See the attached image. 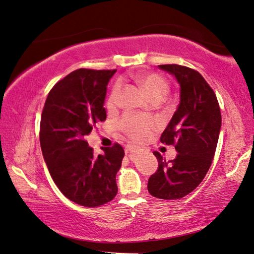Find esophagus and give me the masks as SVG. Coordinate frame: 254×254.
I'll list each match as a JSON object with an SVG mask.
<instances>
[{"instance_id": "obj_1", "label": "esophagus", "mask_w": 254, "mask_h": 254, "mask_svg": "<svg viewBox=\"0 0 254 254\" xmlns=\"http://www.w3.org/2000/svg\"><path fill=\"white\" fill-rule=\"evenodd\" d=\"M133 150H135V146H133V145H127V146H126V153L127 154L133 152Z\"/></svg>"}]
</instances>
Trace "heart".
<instances>
[{
    "label": "heart",
    "mask_w": 254,
    "mask_h": 254,
    "mask_svg": "<svg viewBox=\"0 0 254 254\" xmlns=\"http://www.w3.org/2000/svg\"><path fill=\"white\" fill-rule=\"evenodd\" d=\"M139 85L146 91L150 99L163 97L166 95L168 90V84L166 80L155 73H145L137 76ZM119 91H120V85H116V87L112 89V93L108 99V107L112 108L117 105ZM123 132H126L134 141L142 138L147 135L150 128L154 127V122L148 119H145L138 116H126L122 120L119 122Z\"/></svg>",
    "instance_id": "b5f03b06"
}]
</instances>
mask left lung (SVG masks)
I'll list each match as a JSON object with an SVG mask.
<instances>
[{
	"label": "left lung",
	"instance_id": "left-lung-1",
	"mask_svg": "<svg viewBox=\"0 0 254 254\" xmlns=\"http://www.w3.org/2000/svg\"><path fill=\"white\" fill-rule=\"evenodd\" d=\"M158 68L175 76L180 85V102L160 142L175 145L178 155L170 163L158 152V169L149 177L147 189L153 196L178 199L202 182L216 150L222 115L214 90L192 68L166 64Z\"/></svg>",
	"mask_w": 254,
	"mask_h": 254
}]
</instances>
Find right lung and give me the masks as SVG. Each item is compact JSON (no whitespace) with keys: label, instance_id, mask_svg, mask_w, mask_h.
<instances>
[{"label":"right lung","instance_id":"right-lung-1","mask_svg":"<svg viewBox=\"0 0 254 254\" xmlns=\"http://www.w3.org/2000/svg\"><path fill=\"white\" fill-rule=\"evenodd\" d=\"M115 73H69L53 86L41 115L40 145L52 179L68 199L87 207L110 202L118 192L122 146L102 147L104 154L96 156L85 141L95 124L106 120L107 86Z\"/></svg>","mask_w":254,"mask_h":254}]
</instances>
